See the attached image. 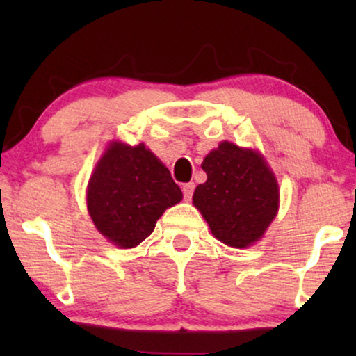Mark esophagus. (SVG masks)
<instances>
[{"label":"esophagus","instance_id":"esophagus-1","mask_svg":"<svg viewBox=\"0 0 356 356\" xmlns=\"http://www.w3.org/2000/svg\"><path fill=\"white\" fill-rule=\"evenodd\" d=\"M194 188H196V184L194 183H184L183 184V196H184V199H186V201H189V199L193 197V193H194Z\"/></svg>","mask_w":356,"mask_h":356}]
</instances>
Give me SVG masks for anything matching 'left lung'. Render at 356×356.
Listing matches in <instances>:
<instances>
[{"mask_svg": "<svg viewBox=\"0 0 356 356\" xmlns=\"http://www.w3.org/2000/svg\"><path fill=\"white\" fill-rule=\"evenodd\" d=\"M202 170L207 181L194 189L193 202L213 236L233 248L259 240L279 209V188L264 159L222 143L204 159Z\"/></svg>", "mask_w": 356, "mask_h": 356, "instance_id": "obj_1", "label": "left lung"}]
</instances>
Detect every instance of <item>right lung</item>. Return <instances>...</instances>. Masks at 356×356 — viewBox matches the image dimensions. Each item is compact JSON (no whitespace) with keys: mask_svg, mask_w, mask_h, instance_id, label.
<instances>
[{"mask_svg":"<svg viewBox=\"0 0 356 356\" xmlns=\"http://www.w3.org/2000/svg\"><path fill=\"white\" fill-rule=\"evenodd\" d=\"M181 197L168 168L144 144H111L87 188L92 220L102 235L120 248L143 243L165 209Z\"/></svg>","mask_w":356,"mask_h":356,"instance_id":"1","label":"right lung"}]
</instances>
